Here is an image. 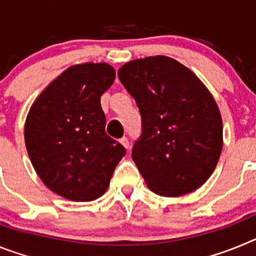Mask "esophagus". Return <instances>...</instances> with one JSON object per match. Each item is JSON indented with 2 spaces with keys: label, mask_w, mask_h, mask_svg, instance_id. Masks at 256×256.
Instances as JSON below:
<instances>
[{
  "label": "esophagus",
  "mask_w": 256,
  "mask_h": 256,
  "mask_svg": "<svg viewBox=\"0 0 256 256\" xmlns=\"http://www.w3.org/2000/svg\"><path fill=\"white\" fill-rule=\"evenodd\" d=\"M120 144H123V146L126 148V150L130 148V140L126 138V137H123V138H120Z\"/></svg>",
  "instance_id": "esophagus-1"
}]
</instances>
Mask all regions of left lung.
Returning a JSON list of instances; mask_svg holds the SVG:
<instances>
[{
    "label": "left lung",
    "instance_id": "1",
    "mask_svg": "<svg viewBox=\"0 0 256 256\" xmlns=\"http://www.w3.org/2000/svg\"><path fill=\"white\" fill-rule=\"evenodd\" d=\"M118 76L140 108L132 159L148 188L182 196L202 186L223 148L220 112L204 83L166 56L130 61Z\"/></svg>",
    "mask_w": 256,
    "mask_h": 256
}]
</instances>
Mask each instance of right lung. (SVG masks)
<instances>
[{
    "instance_id": "add662e5",
    "label": "right lung",
    "mask_w": 256,
    "mask_h": 256,
    "mask_svg": "<svg viewBox=\"0 0 256 256\" xmlns=\"http://www.w3.org/2000/svg\"><path fill=\"white\" fill-rule=\"evenodd\" d=\"M106 62L70 66L52 80L28 112L24 138L42 182L72 201H92L108 187L126 148L105 132L100 97L114 83Z\"/></svg>"
}]
</instances>
